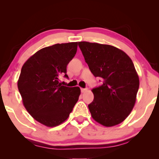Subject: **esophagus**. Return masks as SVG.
Masks as SVG:
<instances>
[{
  "label": "esophagus",
  "mask_w": 159,
  "mask_h": 159,
  "mask_svg": "<svg viewBox=\"0 0 159 159\" xmlns=\"http://www.w3.org/2000/svg\"><path fill=\"white\" fill-rule=\"evenodd\" d=\"M87 90H88V89H87V88H81V92H82V93L86 92Z\"/></svg>",
  "instance_id": "1"
}]
</instances>
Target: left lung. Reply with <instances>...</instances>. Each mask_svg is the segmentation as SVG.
<instances>
[{
  "instance_id": "left-lung-1",
  "label": "left lung",
  "mask_w": 159,
  "mask_h": 159,
  "mask_svg": "<svg viewBox=\"0 0 159 159\" xmlns=\"http://www.w3.org/2000/svg\"><path fill=\"white\" fill-rule=\"evenodd\" d=\"M79 47L95 77L103 79L92 92L88 105L91 116L105 127L122 122L131 113L139 89V77L133 62L121 50L109 45L79 42Z\"/></svg>"
}]
</instances>
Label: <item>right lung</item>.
I'll return each mask as SVG.
<instances>
[{"label": "right lung", "instance_id": "add662e5", "mask_svg": "<svg viewBox=\"0 0 159 159\" xmlns=\"http://www.w3.org/2000/svg\"><path fill=\"white\" fill-rule=\"evenodd\" d=\"M78 43L55 44L32 56L21 68L18 89L29 114L47 127L66 121L80 95L79 87L69 88L59 82L68 78L66 66L77 53Z\"/></svg>", "mask_w": 159, "mask_h": 159}]
</instances>
